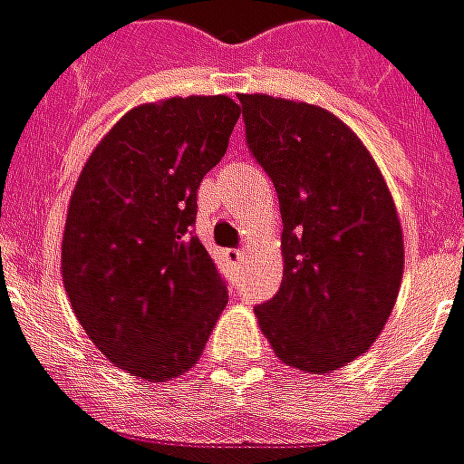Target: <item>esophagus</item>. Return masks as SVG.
I'll return each instance as SVG.
<instances>
[{
    "label": "esophagus",
    "mask_w": 464,
    "mask_h": 464,
    "mask_svg": "<svg viewBox=\"0 0 464 464\" xmlns=\"http://www.w3.org/2000/svg\"><path fill=\"white\" fill-rule=\"evenodd\" d=\"M226 258H228L231 264H241V261L246 258V254L241 251V248H228V251H226Z\"/></svg>",
    "instance_id": "34e87169"
}]
</instances>
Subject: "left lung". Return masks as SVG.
Segmentation results:
<instances>
[{
  "label": "left lung",
  "mask_w": 464,
  "mask_h": 464,
  "mask_svg": "<svg viewBox=\"0 0 464 464\" xmlns=\"http://www.w3.org/2000/svg\"><path fill=\"white\" fill-rule=\"evenodd\" d=\"M248 150L282 210V286L258 304L282 363L330 373L376 343L399 297L404 236L389 185L345 121L323 106L238 93Z\"/></svg>",
  "instance_id": "obj_1"
}]
</instances>
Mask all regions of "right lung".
<instances>
[{"label":"right lung","mask_w":464,"mask_h":464,"mask_svg":"<svg viewBox=\"0 0 464 464\" xmlns=\"http://www.w3.org/2000/svg\"><path fill=\"white\" fill-rule=\"evenodd\" d=\"M228 96L141 103L96 144L75 182L60 272L78 323L113 365L147 381L188 373L228 302L192 233L198 188L228 150Z\"/></svg>","instance_id":"add662e5"}]
</instances>
